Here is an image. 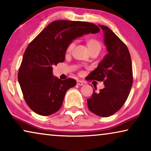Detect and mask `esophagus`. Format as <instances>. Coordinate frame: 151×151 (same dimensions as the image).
<instances>
[{
  "label": "esophagus",
  "mask_w": 151,
  "mask_h": 151,
  "mask_svg": "<svg viewBox=\"0 0 151 151\" xmlns=\"http://www.w3.org/2000/svg\"><path fill=\"white\" fill-rule=\"evenodd\" d=\"M77 85H80V86H82V85H84V83H83V81H81V80H78V81H77Z\"/></svg>",
  "instance_id": "34e87169"
}]
</instances>
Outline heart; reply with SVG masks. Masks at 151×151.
<instances>
[{
    "instance_id": "obj_1",
    "label": "heart",
    "mask_w": 151,
    "mask_h": 151,
    "mask_svg": "<svg viewBox=\"0 0 151 151\" xmlns=\"http://www.w3.org/2000/svg\"><path fill=\"white\" fill-rule=\"evenodd\" d=\"M87 45L89 49V52L91 50L99 49L101 50V44L99 41L95 40V39H88L87 40ZM74 48V43L71 42L68 45L67 48H66V53H71L72 50H73Z\"/></svg>"
}]
</instances>
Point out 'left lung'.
Segmentation results:
<instances>
[{
  "label": "left lung",
  "instance_id": "8db88e82",
  "mask_svg": "<svg viewBox=\"0 0 151 151\" xmlns=\"http://www.w3.org/2000/svg\"><path fill=\"white\" fill-rule=\"evenodd\" d=\"M99 25L103 30L107 53L87 80L103 81L105 87L99 93L93 89L87 101L91 112L107 117L119 111L128 99L132 85V61L124 43L108 27Z\"/></svg>",
  "mask_w": 151,
  "mask_h": 151
}]
</instances>
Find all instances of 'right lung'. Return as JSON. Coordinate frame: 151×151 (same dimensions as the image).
<instances>
[{
    "label": "right lung",
    "mask_w": 151,
    "mask_h": 151,
    "mask_svg": "<svg viewBox=\"0 0 151 151\" xmlns=\"http://www.w3.org/2000/svg\"><path fill=\"white\" fill-rule=\"evenodd\" d=\"M99 31V27L91 23L55 21L28 45L19 68L18 80L25 101L34 112L48 116L60 109L66 92L76 86V81L55 77L52 66L64 62L66 48L73 40Z\"/></svg>",
    "instance_id": "add662e5"
}]
</instances>
